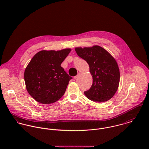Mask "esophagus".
<instances>
[{
    "label": "esophagus",
    "instance_id": "obj_1",
    "mask_svg": "<svg viewBox=\"0 0 149 149\" xmlns=\"http://www.w3.org/2000/svg\"><path fill=\"white\" fill-rule=\"evenodd\" d=\"M80 73H79L77 74V76H76L74 77V79H76H76H77L80 76Z\"/></svg>",
    "mask_w": 149,
    "mask_h": 149
}]
</instances>
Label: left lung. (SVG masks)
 Masks as SVG:
<instances>
[{
  "mask_svg": "<svg viewBox=\"0 0 149 149\" xmlns=\"http://www.w3.org/2000/svg\"><path fill=\"white\" fill-rule=\"evenodd\" d=\"M77 55L89 66L93 83L84 92L86 97L95 102H104L111 99L118 89L120 72L115 59L106 49L98 45L75 48Z\"/></svg>",
  "mask_w": 149,
  "mask_h": 149,
  "instance_id": "8db88e82",
  "label": "left lung"
}]
</instances>
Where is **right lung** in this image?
Instances as JSON below:
<instances>
[{
  "label": "right lung",
  "mask_w": 149,
  "mask_h": 149,
  "mask_svg": "<svg viewBox=\"0 0 149 149\" xmlns=\"http://www.w3.org/2000/svg\"><path fill=\"white\" fill-rule=\"evenodd\" d=\"M71 49L41 50L32 58L26 66L24 79L30 96L43 104L58 100L65 92L72 79L61 66Z\"/></svg>",
  "instance_id": "right-lung-1"
}]
</instances>
